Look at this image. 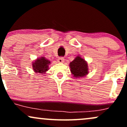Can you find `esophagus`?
I'll return each mask as SVG.
<instances>
[{"label":"esophagus","mask_w":127,"mask_h":127,"mask_svg":"<svg viewBox=\"0 0 127 127\" xmlns=\"http://www.w3.org/2000/svg\"><path fill=\"white\" fill-rule=\"evenodd\" d=\"M57 61L58 62L61 63H62L64 62V57H59V59H58Z\"/></svg>","instance_id":"1"}]
</instances>
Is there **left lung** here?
<instances>
[{
    "instance_id": "1",
    "label": "left lung",
    "mask_w": 127,
    "mask_h": 127,
    "mask_svg": "<svg viewBox=\"0 0 127 127\" xmlns=\"http://www.w3.org/2000/svg\"><path fill=\"white\" fill-rule=\"evenodd\" d=\"M87 63L81 57L78 56L70 63V71L74 76L83 77L88 73V65Z\"/></svg>"
}]
</instances>
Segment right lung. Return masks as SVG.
Instances as JSON below:
<instances>
[{
	"mask_svg": "<svg viewBox=\"0 0 127 127\" xmlns=\"http://www.w3.org/2000/svg\"><path fill=\"white\" fill-rule=\"evenodd\" d=\"M50 62L48 60L45 59L44 57L40 59H37L35 62L33 63V69L36 72L42 73L46 72L48 68V65Z\"/></svg>",
	"mask_w": 127,
	"mask_h": 127,
	"instance_id": "right-lung-1",
	"label": "right lung"
}]
</instances>
